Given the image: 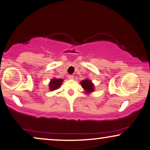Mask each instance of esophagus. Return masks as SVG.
Masks as SVG:
<instances>
[{
  "label": "esophagus",
  "mask_w": 150,
  "mask_h": 150,
  "mask_svg": "<svg viewBox=\"0 0 150 150\" xmlns=\"http://www.w3.org/2000/svg\"><path fill=\"white\" fill-rule=\"evenodd\" d=\"M68 79H74V76L73 75H69L68 76Z\"/></svg>",
  "instance_id": "obj_1"
}]
</instances>
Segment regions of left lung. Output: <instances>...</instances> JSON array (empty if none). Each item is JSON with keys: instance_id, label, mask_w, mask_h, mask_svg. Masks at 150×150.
I'll use <instances>...</instances> for the list:
<instances>
[{"instance_id": "left-lung-1", "label": "left lung", "mask_w": 150, "mask_h": 150, "mask_svg": "<svg viewBox=\"0 0 150 150\" xmlns=\"http://www.w3.org/2000/svg\"><path fill=\"white\" fill-rule=\"evenodd\" d=\"M80 84H81L83 89H84V92L85 94H89L94 92L95 88L94 83L92 82L91 80H89L88 79L83 80L82 81L80 82Z\"/></svg>"}]
</instances>
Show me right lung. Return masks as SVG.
<instances>
[{"instance_id":"add662e5","label":"right lung","mask_w":150,"mask_h":150,"mask_svg":"<svg viewBox=\"0 0 150 150\" xmlns=\"http://www.w3.org/2000/svg\"><path fill=\"white\" fill-rule=\"evenodd\" d=\"M63 82V79H51L50 82L49 83V89L50 91H54L56 89H57L61 87L62 83Z\"/></svg>"}]
</instances>
